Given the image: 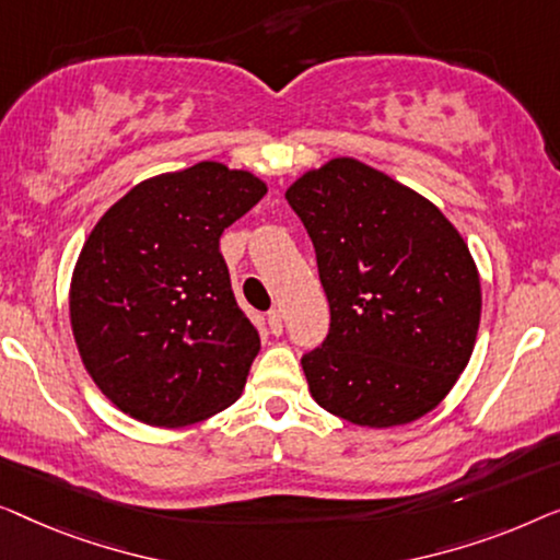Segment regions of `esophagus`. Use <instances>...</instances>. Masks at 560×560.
Returning <instances> with one entry per match:
<instances>
[{
    "instance_id": "1",
    "label": "esophagus",
    "mask_w": 560,
    "mask_h": 560,
    "mask_svg": "<svg viewBox=\"0 0 560 560\" xmlns=\"http://www.w3.org/2000/svg\"><path fill=\"white\" fill-rule=\"evenodd\" d=\"M269 329H271V335H281L283 332V314H281V310H271L269 312Z\"/></svg>"
}]
</instances>
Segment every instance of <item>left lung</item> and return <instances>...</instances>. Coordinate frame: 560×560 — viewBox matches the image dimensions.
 Returning a JSON list of instances; mask_svg holds the SVG:
<instances>
[{
    "label": "left lung",
    "mask_w": 560,
    "mask_h": 560,
    "mask_svg": "<svg viewBox=\"0 0 560 560\" xmlns=\"http://www.w3.org/2000/svg\"><path fill=\"white\" fill-rule=\"evenodd\" d=\"M317 250L329 335L306 352L310 393L368 429L406 427L441 404L467 368L482 314L469 246L411 187L352 156L289 185Z\"/></svg>",
    "instance_id": "left-lung-1"
}]
</instances>
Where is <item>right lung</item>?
<instances>
[{"instance_id":"right-lung-1","label":"right lung","mask_w":560,"mask_h":560,"mask_svg":"<svg viewBox=\"0 0 560 560\" xmlns=\"http://www.w3.org/2000/svg\"><path fill=\"white\" fill-rule=\"evenodd\" d=\"M220 162L149 177L108 208L70 279V327L98 390L149 427H190L241 398L261 350L220 235L264 198Z\"/></svg>"}]
</instances>
